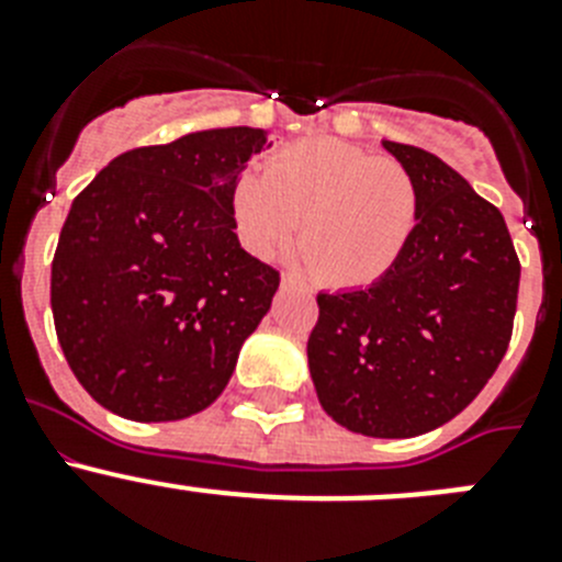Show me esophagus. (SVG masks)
<instances>
[{
    "label": "esophagus",
    "instance_id": "esophagus-1",
    "mask_svg": "<svg viewBox=\"0 0 562 562\" xmlns=\"http://www.w3.org/2000/svg\"><path fill=\"white\" fill-rule=\"evenodd\" d=\"M281 286H284V290H304L306 292L304 281H301L297 276H292V272H284V276H281Z\"/></svg>",
    "mask_w": 562,
    "mask_h": 562
}]
</instances>
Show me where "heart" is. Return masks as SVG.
I'll return each mask as SVG.
<instances>
[{
    "label": "heart",
    "mask_w": 562,
    "mask_h": 562,
    "mask_svg": "<svg viewBox=\"0 0 562 562\" xmlns=\"http://www.w3.org/2000/svg\"><path fill=\"white\" fill-rule=\"evenodd\" d=\"M233 220L247 250L272 258L301 250L335 290H362L389 276L419 220L408 168L335 137L301 140L272 154L261 173L233 188Z\"/></svg>",
    "instance_id": "heart-1"
}]
</instances>
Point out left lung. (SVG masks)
Listing matches in <instances>:
<instances>
[{"label":"left lung","mask_w":562,"mask_h":562,"mask_svg":"<svg viewBox=\"0 0 562 562\" xmlns=\"http://www.w3.org/2000/svg\"><path fill=\"white\" fill-rule=\"evenodd\" d=\"M419 191L394 270L366 290L321 292L306 342L326 414L374 439L428 434L470 405L513 337L520 261L495 205L436 154L382 140Z\"/></svg>","instance_id":"8db88e82"}]
</instances>
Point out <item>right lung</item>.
<instances>
[{"label": "right lung", "mask_w": 562, "mask_h": 562, "mask_svg": "<svg viewBox=\"0 0 562 562\" xmlns=\"http://www.w3.org/2000/svg\"><path fill=\"white\" fill-rule=\"evenodd\" d=\"M265 146V128L231 126L132 148L69 207L53 321L72 374L112 414L177 422L225 391L278 290L233 233V188Z\"/></svg>", "instance_id": "right-lung-1"}]
</instances>
